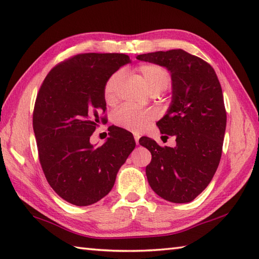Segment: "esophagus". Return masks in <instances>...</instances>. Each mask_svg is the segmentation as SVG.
<instances>
[{
	"label": "esophagus",
	"mask_w": 259,
	"mask_h": 259,
	"mask_svg": "<svg viewBox=\"0 0 259 259\" xmlns=\"http://www.w3.org/2000/svg\"><path fill=\"white\" fill-rule=\"evenodd\" d=\"M140 134H134V139H135V142H136V144L139 145L140 144Z\"/></svg>",
	"instance_id": "esophagus-1"
}]
</instances>
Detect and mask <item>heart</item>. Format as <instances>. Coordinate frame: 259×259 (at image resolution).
Returning <instances> with one entry per match:
<instances>
[{"label":"heart","mask_w":259,"mask_h":259,"mask_svg":"<svg viewBox=\"0 0 259 259\" xmlns=\"http://www.w3.org/2000/svg\"><path fill=\"white\" fill-rule=\"evenodd\" d=\"M143 81L152 94L162 93L168 88L171 82L170 74L165 67L157 64H143L137 67ZM124 78V72L118 70L114 72L104 83L103 95L107 103H114L117 100L120 84ZM154 117L153 112L148 110H139L130 105H123L113 114V122L119 127L125 128L134 133L144 131Z\"/></svg>","instance_id":"heart-1"}]
</instances>
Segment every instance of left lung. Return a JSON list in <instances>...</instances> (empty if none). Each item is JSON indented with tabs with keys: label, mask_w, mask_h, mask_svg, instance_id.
Listing matches in <instances>:
<instances>
[{
	"label": "left lung",
	"mask_w": 259,
	"mask_h": 259,
	"mask_svg": "<svg viewBox=\"0 0 259 259\" xmlns=\"http://www.w3.org/2000/svg\"><path fill=\"white\" fill-rule=\"evenodd\" d=\"M137 59L165 66L173 81L171 104L156 125L162 134L175 136L176 146L140 140L152 154L148 184L168 202H192L208 186L222 157L227 116L221 83L207 62L181 49Z\"/></svg>",
	"instance_id": "1"
}]
</instances>
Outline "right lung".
<instances>
[{
	"instance_id": "obj_1",
	"label": "right lung",
	"mask_w": 259,
	"mask_h": 259,
	"mask_svg": "<svg viewBox=\"0 0 259 259\" xmlns=\"http://www.w3.org/2000/svg\"><path fill=\"white\" fill-rule=\"evenodd\" d=\"M127 63L125 54H76L52 68L39 88L33 111L38 159L50 186L73 205L106 196L135 148L132 133L119 127L110 131L104 145L90 143L105 119L104 83Z\"/></svg>"
}]
</instances>
